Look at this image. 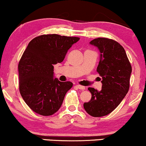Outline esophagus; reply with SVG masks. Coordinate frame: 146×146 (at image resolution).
Returning <instances> with one entry per match:
<instances>
[{
  "mask_svg": "<svg viewBox=\"0 0 146 146\" xmlns=\"http://www.w3.org/2000/svg\"><path fill=\"white\" fill-rule=\"evenodd\" d=\"M76 87L80 90H84L85 89V87L83 86H81V85H78V84L76 85Z\"/></svg>",
  "mask_w": 146,
  "mask_h": 146,
  "instance_id": "1",
  "label": "esophagus"
}]
</instances>
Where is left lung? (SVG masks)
<instances>
[{"mask_svg":"<svg viewBox=\"0 0 146 146\" xmlns=\"http://www.w3.org/2000/svg\"><path fill=\"white\" fill-rule=\"evenodd\" d=\"M100 52L97 71L102 78V90H88L92 97L84 104L87 113L95 117H103L113 112L128 92L132 67L128 57L119 43L106 38L90 42Z\"/></svg>","mask_w":146,"mask_h":146,"instance_id":"left-lung-1","label":"left lung"}]
</instances>
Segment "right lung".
Returning a JSON list of instances; mask_svg holds the SVG:
<instances>
[{
  "label": "right lung",
  "mask_w": 146,
  "mask_h": 146,
  "mask_svg": "<svg viewBox=\"0 0 146 146\" xmlns=\"http://www.w3.org/2000/svg\"><path fill=\"white\" fill-rule=\"evenodd\" d=\"M79 40L78 37L42 35L27 46L18 64L19 89L25 103L35 113L49 116L61 107L73 83L54 78L53 65L61 63Z\"/></svg>",
  "instance_id": "right-lung-1"
}]
</instances>
